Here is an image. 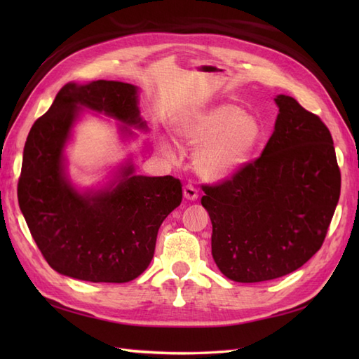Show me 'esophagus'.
Masks as SVG:
<instances>
[{
	"mask_svg": "<svg viewBox=\"0 0 359 359\" xmlns=\"http://www.w3.org/2000/svg\"><path fill=\"white\" fill-rule=\"evenodd\" d=\"M184 196H185V199H188V201H196L197 196H199V193H197V189L193 185H185Z\"/></svg>",
	"mask_w": 359,
	"mask_h": 359,
	"instance_id": "1",
	"label": "esophagus"
}]
</instances>
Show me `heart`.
Instances as JSON below:
<instances>
[{
	"instance_id": "obj_1",
	"label": "heart",
	"mask_w": 359,
	"mask_h": 359,
	"mask_svg": "<svg viewBox=\"0 0 359 359\" xmlns=\"http://www.w3.org/2000/svg\"><path fill=\"white\" fill-rule=\"evenodd\" d=\"M175 131L188 147H201L194 156V166L208 180L225 179L238 171L264 137L262 121L256 114L234 103L188 114L177 121ZM160 148L172 157L170 142L162 139Z\"/></svg>"
}]
</instances>
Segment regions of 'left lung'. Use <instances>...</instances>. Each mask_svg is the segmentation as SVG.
Masks as SVG:
<instances>
[{"instance_id": "left-lung-1", "label": "left lung", "mask_w": 359, "mask_h": 359, "mask_svg": "<svg viewBox=\"0 0 359 359\" xmlns=\"http://www.w3.org/2000/svg\"><path fill=\"white\" fill-rule=\"evenodd\" d=\"M274 102L279 114L261 157L203 187L212 259L236 282L276 279L302 266L321 248L339 201L329 128L293 97Z\"/></svg>"}]
</instances>
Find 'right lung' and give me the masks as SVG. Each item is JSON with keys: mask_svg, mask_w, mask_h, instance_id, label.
<instances>
[{"mask_svg": "<svg viewBox=\"0 0 359 359\" xmlns=\"http://www.w3.org/2000/svg\"><path fill=\"white\" fill-rule=\"evenodd\" d=\"M83 109L120 121L128 139L147 131L139 88L97 80L67 83L30 128L22 152L18 203L41 255L53 270L88 282H129L148 269L158 228L182 202L172 175H137L121 163L102 188L79 189L66 172L65 148Z\"/></svg>", "mask_w": 359, "mask_h": 359, "instance_id": "add662e5", "label": "right lung"}]
</instances>
